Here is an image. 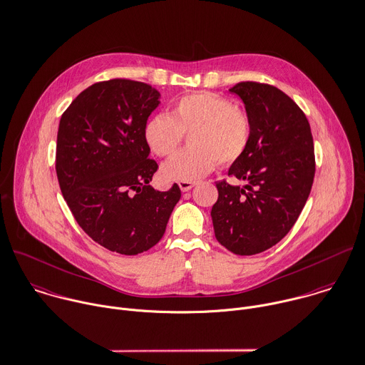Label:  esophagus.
<instances>
[{
  "label": "esophagus",
  "instance_id": "34e87169",
  "mask_svg": "<svg viewBox=\"0 0 365 365\" xmlns=\"http://www.w3.org/2000/svg\"><path fill=\"white\" fill-rule=\"evenodd\" d=\"M196 183L195 182H187V180H183V182H179V187L182 192H189Z\"/></svg>",
  "mask_w": 365,
  "mask_h": 365
}]
</instances>
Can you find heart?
<instances>
[{"label": "heart", "mask_w": 365, "mask_h": 365, "mask_svg": "<svg viewBox=\"0 0 365 365\" xmlns=\"http://www.w3.org/2000/svg\"><path fill=\"white\" fill-rule=\"evenodd\" d=\"M190 149L182 150L162 165V176L175 182H192L209 175L217 163L229 165L247 149L252 122L247 112L226 96L196 92L180 98L172 113H158L145 126L150 150L170 156L183 133H190Z\"/></svg>", "instance_id": "1"}]
</instances>
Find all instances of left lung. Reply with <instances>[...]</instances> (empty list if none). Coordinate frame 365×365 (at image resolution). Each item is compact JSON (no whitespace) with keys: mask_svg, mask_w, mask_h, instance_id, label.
<instances>
[{"mask_svg":"<svg viewBox=\"0 0 365 365\" xmlns=\"http://www.w3.org/2000/svg\"><path fill=\"white\" fill-rule=\"evenodd\" d=\"M245 103L252 136L229 175L243 187L216 182L212 220L217 242L239 256L262 253L294 226L313 186L316 159L310 123L276 86L239 82L229 89Z\"/></svg>","mask_w":365,"mask_h":365,"instance_id":"obj_1","label":"left lung"}]
</instances>
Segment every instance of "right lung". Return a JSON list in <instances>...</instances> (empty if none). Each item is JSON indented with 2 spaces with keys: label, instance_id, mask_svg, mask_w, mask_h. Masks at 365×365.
Masks as SVG:
<instances>
[{
  "label": "right lung",
  "instance_id": "1",
  "mask_svg": "<svg viewBox=\"0 0 365 365\" xmlns=\"http://www.w3.org/2000/svg\"><path fill=\"white\" fill-rule=\"evenodd\" d=\"M160 93L130 79L96 82L62 113L56 136V176L82 230L98 245L125 256L143 253L163 236L180 199L149 182L158 163L145 139Z\"/></svg>",
  "mask_w": 365,
  "mask_h": 365
}]
</instances>
